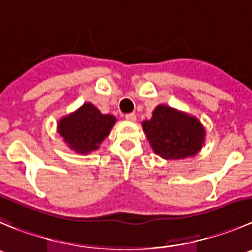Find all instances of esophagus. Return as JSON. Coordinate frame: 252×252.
I'll return each instance as SVG.
<instances>
[{"label":"esophagus","instance_id":"esophagus-1","mask_svg":"<svg viewBox=\"0 0 252 252\" xmlns=\"http://www.w3.org/2000/svg\"><path fill=\"white\" fill-rule=\"evenodd\" d=\"M126 119L128 122H135L137 121V115L134 114V113H129V114L126 115Z\"/></svg>","mask_w":252,"mask_h":252}]
</instances>
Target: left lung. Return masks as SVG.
I'll return each mask as SVG.
<instances>
[{
  "label": "left lung",
  "mask_w": 252,
  "mask_h": 252,
  "mask_svg": "<svg viewBox=\"0 0 252 252\" xmlns=\"http://www.w3.org/2000/svg\"><path fill=\"white\" fill-rule=\"evenodd\" d=\"M142 126L153 152L166 160L195 157L205 143V128L196 117L165 104L155 108Z\"/></svg>",
  "instance_id": "left-lung-1"
}]
</instances>
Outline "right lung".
<instances>
[{
    "instance_id": "right-lung-1",
    "label": "right lung",
    "mask_w": 252,
    "mask_h": 252,
    "mask_svg": "<svg viewBox=\"0 0 252 252\" xmlns=\"http://www.w3.org/2000/svg\"><path fill=\"white\" fill-rule=\"evenodd\" d=\"M115 122L114 115L102 114L95 105L88 102L62 117L57 123V131L70 150L86 155L99 148Z\"/></svg>"
}]
</instances>
